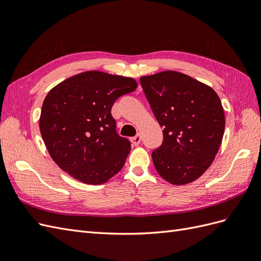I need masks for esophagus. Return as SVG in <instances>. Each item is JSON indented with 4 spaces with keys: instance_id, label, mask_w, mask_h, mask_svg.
Wrapping results in <instances>:
<instances>
[{
    "instance_id": "1",
    "label": "esophagus",
    "mask_w": 261,
    "mask_h": 261,
    "mask_svg": "<svg viewBox=\"0 0 261 261\" xmlns=\"http://www.w3.org/2000/svg\"><path fill=\"white\" fill-rule=\"evenodd\" d=\"M140 141H141L140 135H136L135 137H132V138H130V143H132L134 146H138V145L140 144Z\"/></svg>"
}]
</instances>
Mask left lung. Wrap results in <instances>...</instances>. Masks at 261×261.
Listing matches in <instances>:
<instances>
[{"instance_id": "1", "label": "left lung", "mask_w": 261, "mask_h": 261, "mask_svg": "<svg viewBox=\"0 0 261 261\" xmlns=\"http://www.w3.org/2000/svg\"><path fill=\"white\" fill-rule=\"evenodd\" d=\"M146 98L163 128L152 160L159 175L173 185L200 177L222 143L225 117L217 92L175 70L140 77Z\"/></svg>"}]
</instances>
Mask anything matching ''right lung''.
I'll return each mask as SVG.
<instances>
[{
	"label": "right lung",
	"mask_w": 261,
	"mask_h": 261,
	"mask_svg": "<svg viewBox=\"0 0 261 261\" xmlns=\"http://www.w3.org/2000/svg\"><path fill=\"white\" fill-rule=\"evenodd\" d=\"M137 88L130 77L88 70L48 92L39 127L53 161L85 184L100 185L121 171L130 151L117 135L111 109L117 98Z\"/></svg>",
	"instance_id": "obj_1"
}]
</instances>
